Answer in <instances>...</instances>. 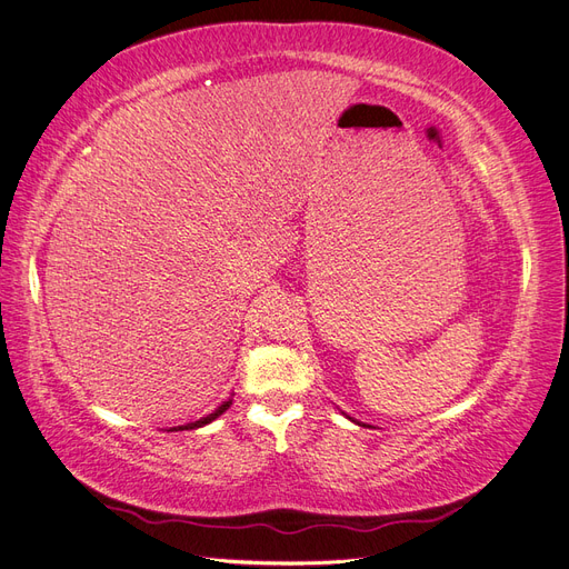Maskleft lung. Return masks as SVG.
Wrapping results in <instances>:
<instances>
[{
    "label": "left lung",
    "mask_w": 569,
    "mask_h": 569,
    "mask_svg": "<svg viewBox=\"0 0 569 569\" xmlns=\"http://www.w3.org/2000/svg\"><path fill=\"white\" fill-rule=\"evenodd\" d=\"M343 416H347V412H343ZM349 418V416H347ZM351 422H356V425H360V427H370V425H366V422H358V420H353V418H349Z\"/></svg>",
    "instance_id": "left-lung-1"
}]
</instances>
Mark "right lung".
I'll return each mask as SVG.
<instances>
[{"label": "right lung", "mask_w": 569, "mask_h": 569, "mask_svg": "<svg viewBox=\"0 0 569 569\" xmlns=\"http://www.w3.org/2000/svg\"><path fill=\"white\" fill-rule=\"evenodd\" d=\"M232 406V396H230V399L228 401H222L213 412H209V416H206V418H199V420H194V422H187V425H178V427H170V429H176V432H178V429H197V427H203V425H209V422H213L216 418H220L222 416V412H226L228 408Z\"/></svg>", "instance_id": "obj_1"}]
</instances>
